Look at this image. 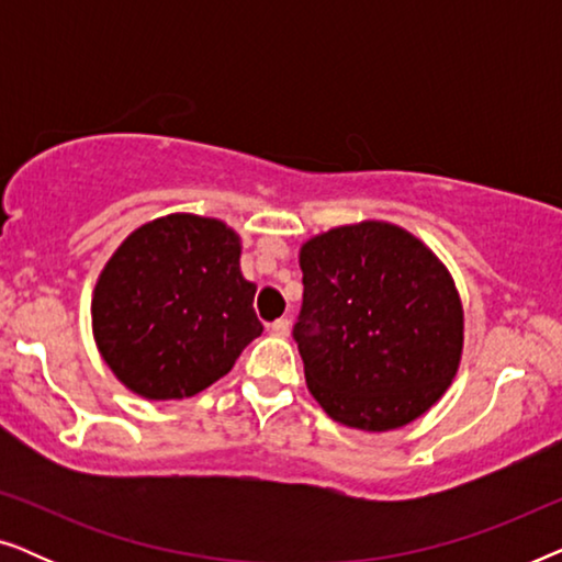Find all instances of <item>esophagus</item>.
Masks as SVG:
<instances>
[{"label": "esophagus", "instance_id": "esophagus-1", "mask_svg": "<svg viewBox=\"0 0 562 562\" xmlns=\"http://www.w3.org/2000/svg\"><path fill=\"white\" fill-rule=\"evenodd\" d=\"M289 329H291V322H289L286 317L271 322V333H273L276 337H286Z\"/></svg>", "mask_w": 562, "mask_h": 562}]
</instances>
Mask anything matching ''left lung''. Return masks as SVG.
Instances as JSON below:
<instances>
[{"label":"left lung","instance_id":"8db88e82","mask_svg":"<svg viewBox=\"0 0 562 562\" xmlns=\"http://www.w3.org/2000/svg\"><path fill=\"white\" fill-rule=\"evenodd\" d=\"M299 266L304 302L291 335L322 409L366 432L425 414L463 352V306L448 268L389 222L312 237Z\"/></svg>","mask_w":562,"mask_h":562}]
</instances>
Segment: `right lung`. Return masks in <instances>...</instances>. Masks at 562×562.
I'll return each mask as SVG.
<instances>
[{"instance_id":"add662e5","label":"right lung","mask_w":562,"mask_h":562,"mask_svg":"<svg viewBox=\"0 0 562 562\" xmlns=\"http://www.w3.org/2000/svg\"><path fill=\"white\" fill-rule=\"evenodd\" d=\"M240 237L225 222L168 214L137 227L104 266L91 302L97 348L145 398L194 396L263 333Z\"/></svg>"}]
</instances>
